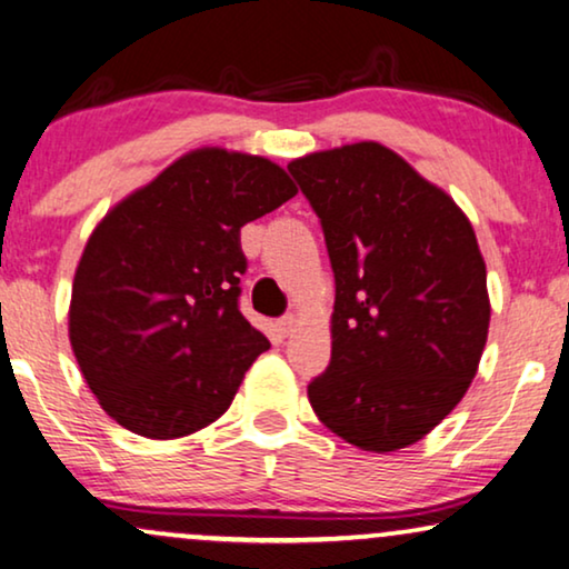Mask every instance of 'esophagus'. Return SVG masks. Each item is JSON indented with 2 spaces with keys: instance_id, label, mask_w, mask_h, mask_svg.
<instances>
[{
  "instance_id": "1",
  "label": "esophagus",
  "mask_w": 569,
  "mask_h": 569,
  "mask_svg": "<svg viewBox=\"0 0 569 569\" xmlns=\"http://www.w3.org/2000/svg\"><path fill=\"white\" fill-rule=\"evenodd\" d=\"M278 328H280V332H283V336H291L293 328H297V315H283V317H280Z\"/></svg>"
}]
</instances>
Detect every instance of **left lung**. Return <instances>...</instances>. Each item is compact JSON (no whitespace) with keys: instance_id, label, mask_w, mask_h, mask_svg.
<instances>
[{"instance_id":"obj_1","label":"left lung","mask_w":569,"mask_h":569,"mask_svg":"<svg viewBox=\"0 0 569 569\" xmlns=\"http://www.w3.org/2000/svg\"><path fill=\"white\" fill-rule=\"evenodd\" d=\"M336 276L332 353L307 396L361 450L419 442L466 396L489 332L487 264L452 197L380 142L289 163Z\"/></svg>"}]
</instances>
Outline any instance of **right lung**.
I'll return each instance as SVG.
<instances>
[{
	"label": "right lung",
	"mask_w": 569,
	"mask_h": 569,
	"mask_svg": "<svg viewBox=\"0 0 569 569\" xmlns=\"http://www.w3.org/2000/svg\"><path fill=\"white\" fill-rule=\"evenodd\" d=\"M293 194L268 158L202 148L96 226L74 272L70 343L113 421L173 439L226 413L270 348L239 312L241 226Z\"/></svg>",
	"instance_id": "add662e5"
}]
</instances>
